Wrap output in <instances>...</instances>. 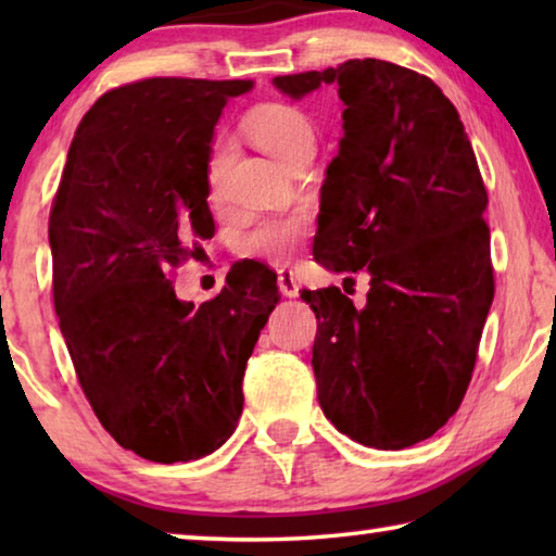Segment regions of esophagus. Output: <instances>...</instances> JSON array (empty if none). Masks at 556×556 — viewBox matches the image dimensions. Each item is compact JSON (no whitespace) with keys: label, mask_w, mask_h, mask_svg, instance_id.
Masks as SVG:
<instances>
[{"label":"esophagus","mask_w":556,"mask_h":556,"mask_svg":"<svg viewBox=\"0 0 556 556\" xmlns=\"http://www.w3.org/2000/svg\"><path fill=\"white\" fill-rule=\"evenodd\" d=\"M277 285H279V291L285 294L287 299H296L299 296V281H296V275L291 269H279L277 271Z\"/></svg>","instance_id":"1"}]
</instances>
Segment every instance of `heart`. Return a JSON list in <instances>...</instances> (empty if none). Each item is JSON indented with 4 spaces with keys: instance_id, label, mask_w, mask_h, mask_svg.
<instances>
[{
    "instance_id": "b5f03b06",
    "label": "heart",
    "mask_w": 556,
    "mask_h": 556,
    "mask_svg": "<svg viewBox=\"0 0 556 556\" xmlns=\"http://www.w3.org/2000/svg\"><path fill=\"white\" fill-rule=\"evenodd\" d=\"M248 131L260 149L285 166L301 149L314 147V127L304 112L289 105H265L248 119ZM228 144L218 142L211 152V184L220 178ZM308 225L304 218H269L260 220L238 238V250L244 257L269 262H287L294 257L299 244L306 238Z\"/></svg>"
}]
</instances>
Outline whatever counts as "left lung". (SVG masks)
<instances>
[{"label": "left lung", "instance_id": "left-lung-1", "mask_svg": "<svg viewBox=\"0 0 556 556\" xmlns=\"http://www.w3.org/2000/svg\"><path fill=\"white\" fill-rule=\"evenodd\" d=\"M271 83L291 100L338 88L343 137L326 166L314 257L370 275L363 308L336 287L301 294L318 321V404L357 444L414 446L458 409L493 304L476 154L451 100L402 65L355 59Z\"/></svg>", "mask_w": 556, "mask_h": 556}]
</instances>
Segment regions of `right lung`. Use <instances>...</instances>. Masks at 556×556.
<instances>
[{"label": "right lung", "instance_id": "add662e5", "mask_svg": "<svg viewBox=\"0 0 556 556\" xmlns=\"http://www.w3.org/2000/svg\"><path fill=\"white\" fill-rule=\"evenodd\" d=\"M250 88L149 78L105 92L75 129L51 208L53 306L80 388L110 437L156 464L230 439L244 365L279 301L260 262L201 306L168 279L213 238L215 125Z\"/></svg>", "mask_w": 556, "mask_h": 556}]
</instances>
